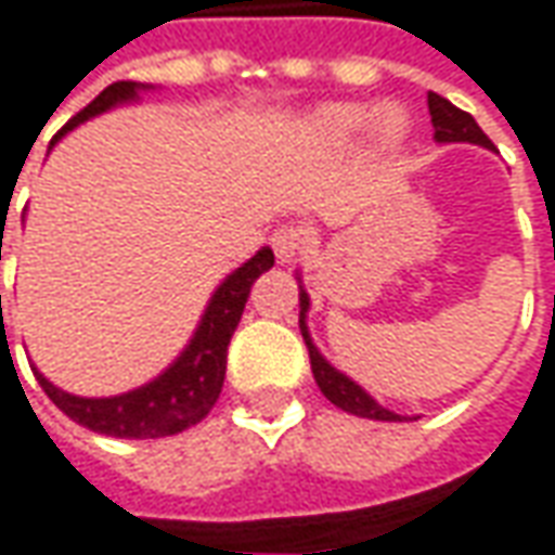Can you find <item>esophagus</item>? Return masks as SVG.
I'll list each match as a JSON object with an SVG mask.
<instances>
[{"mask_svg":"<svg viewBox=\"0 0 555 555\" xmlns=\"http://www.w3.org/2000/svg\"><path fill=\"white\" fill-rule=\"evenodd\" d=\"M270 245L276 251L279 263H292L307 248V233L300 227H279L270 236Z\"/></svg>","mask_w":555,"mask_h":555,"instance_id":"obj_1","label":"esophagus"}]
</instances>
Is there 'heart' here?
Instances as JSON below:
<instances>
[{"label": "heart", "mask_w": 555, "mask_h": 555, "mask_svg": "<svg viewBox=\"0 0 555 555\" xmlns=\"http://www.w3.org/2000/svg\"><path fill=\"white\" fill-rule=\"evenodd\" d=\"M372 125L374 141L380 146L402 144L409 134V116L399 106L384 104L369 109L365 104H350V101H332L310 109L300 122V138L304 144L313 146L319 153H340L353 144L356 138Z\"/></svg>", "instance_id": "b5f03b06"}]
</instances>
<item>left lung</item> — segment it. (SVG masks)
Returning a JSON list of instances; mask_svg holds the SVG:
<instances>
[{
    "instance_id": "left-lung-1",
    "label": "left lung",
    "mask_w": 555,
    "mask_h": 555,
    "mask_svg": "<svg viewBox=\"0 0 555 555\" xmlns=\"http://www.w3.org/2000/svg\"><path fill=\"white\" fill-rule=\"evenodd\" d=\"M427 106H430L433 141L436 144H476L486 146V150H494V144L488 141L486 131L476 125V119L469 113H464V109H457L451 101H446V98H439V94L430 91L427 94ZM297 282H300V273H297ZM307 313H310V295H307V288L300 282V319L297 322H300L304 344L310 350V369H313L315 384H319V390L325 392V399L335 402L337 409L356 414V417H369V421H402V414L384 409L374 396H369V392L356 384L353 377L337 372L335 365L319 353V347H315L313 337H310V328H307Z\"/></svg>"
}]
</instances>
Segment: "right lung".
Instances as JSON below:
<instances>
[{
    "instance_id": "right-lung-1",
    "label": "right lung",
    "mask_w": 555,
    "mask_h": 555,
    "mask_svg": "<svg viewBox=\"0 0 555 555\" xmlns=\"http://www.w3.org/2000/svg\"><path fill=\"white\" fill-rule=\"evenodd\" d=\"M150 88L153 86H144V82L106 86L82 113H76L54 134L51 146L57 144L67 131H73L76 125L88 122V119L101 116L113 106L134 104L141 98V91H150ZM273 260H276L273 248L263 245L255 258H248L223 279L215 288V295L208 300L199 325L190 337V344L181 350V356L163 374H156L150 384L138 387V390L119 392V396H73V392L54 387L39 369H33V374L42 384V390L49 392L51 402L64 411L69 421L82 424L88 430L116 436V439H163V436L186 430V427L199 424L202 417L211 411V405L218 402L223 374H227L230 337L240 325L255 279L267 273L273 267Z\"/></svg>"
}]
</instances>
